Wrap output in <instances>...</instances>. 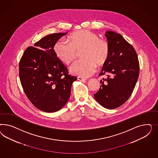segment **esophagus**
<instances>
[{
    "mask_svg": "<svg viewBox=\"0 0 158 158\" xmlns=\"http://www.w3.org/2000/svg\"><path fill=\"white\" fill-rule=\"evenodd\" d=\"M77 80H78V81H86V80L85 78H84V77H77Z\"/></svg>",
    "mask_w": 158,
    "mask_h": 158,
    "instance_id": "34e87169",
    "label": "esophagus"
}]
</instances>
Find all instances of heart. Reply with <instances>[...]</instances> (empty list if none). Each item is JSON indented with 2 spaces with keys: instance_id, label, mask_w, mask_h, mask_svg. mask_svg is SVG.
Returning a JSON list of instances; mask_svg holds the SVG:
<instances>
[{
  "instance_id": "1",
  "label": "heart",
  "mask_w": 158,
  "mask_h": 158,
  "mask_svg": "<svg viewBox=\"0 0 158 158\" xmlns=\"http://www.w3.org/2000/svg\"><path fill=\"white\" fill-rule=\"evenodd\" d=\"M70 43L58 41L53 46V52L59 61L70 65L81 51L83 59L75 62L71 68V73L81 77L91 76L96 70L97 65L102 67L110 56V45L108 42L100 39L98 35L88 30L75 32L69 36Z\"/></svg>"
}]
</instances>
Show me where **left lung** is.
Listing matches in <instances>:
<instances>
[{
    "label": "left lung",
    "instance_id": "8db88e82",
    "mask_svg": "<svg viewBox=\"0 0 158 158\" xmlns=\"http://www.w3.org/2000/svg\"><path fill=\"white\" fill-rule=\"evenodd\" d=\"M110 56L100 75V88L94 94L97 101L107 109L123 105L131 95L139 77V64L137 53L131 44L120 34L107 31Z\"/></svg>",
    "mask_w": 158,
    "mask_h": 158
}]
</instances>
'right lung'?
Here are the masks:
<instances>
[{"instance_id":"add662e5","label":"right lung","mask_w":158,"mask_h":158,"mask_svg":"<svg viewBox=\"0 0 158 158\" xmlns=\"http://www.w3.org/2000/svg\"><path fill=\"white\" fill-rule=\"evenodd\" d=\"M67 34L43 37L27 48L19 61V79L25 94L36 108L46 112H56L66 104L72 83L77 81L53 52L54 44Z\"/></svg>"}]
</instances>
